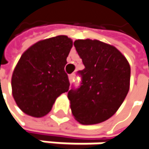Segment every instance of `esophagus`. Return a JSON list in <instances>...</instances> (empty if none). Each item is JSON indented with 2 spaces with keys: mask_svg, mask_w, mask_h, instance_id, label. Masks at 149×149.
Returning a JSON list of instances; mask_svg holds the SVG:
<instances>
[{
  "mask_svg": "<svg viewBox=\"0 0 149 149\" xmlns=\"http://www.w3.org/2000/svg\"><path fill=\"white\" fill-rule=\"evenodd\" d=\"M73 77H74V75L73 74H71L68 76V79H69V82H70V83H72V80H73Z\"/></svg>",
  "mask_w": 149,
  "mask_h": 149,
  "instance_id": "34e87169",
  "label": "esophagus"
}]
</instances>
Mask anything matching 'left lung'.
<instances>
[{
	"mask_svg": "<svg viewBox=\"0 0 149 149\" xmlns=\"http://www.w3.org/2000/svg\"><path fill=\"white\" fill-rule=\"evenodd\" d=\"M74 46L85 68L82 83L68 92L74 118L83 125L101 123L120 108L130 88L131 67L113 45L97 40H77Z\"/></svg>",
	"mask_w": 149,
	"mask_h": 149,
	"instance_id": "obj_1",
	"label": "left lung"
}]
</instances>
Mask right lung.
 <instances>
[{
	"label": "right lung",
	"mask_w": 149,
	"mask_h": 149,
	"mask_svg": "<svg viewBox=\"0 0 149 149\" xmlns=\"http://www.w3.org/2000/svg\"><path fill=\"white\" fill-rule=\"evenodd\" d=\"M72 47L70 38L58 35L40 40L22 54L12 77L13 96L22 112L45 116L57 98L68 91L64 67Z\"/></svg>",
	"instance_id": "add662e5"
}]
</instances>
